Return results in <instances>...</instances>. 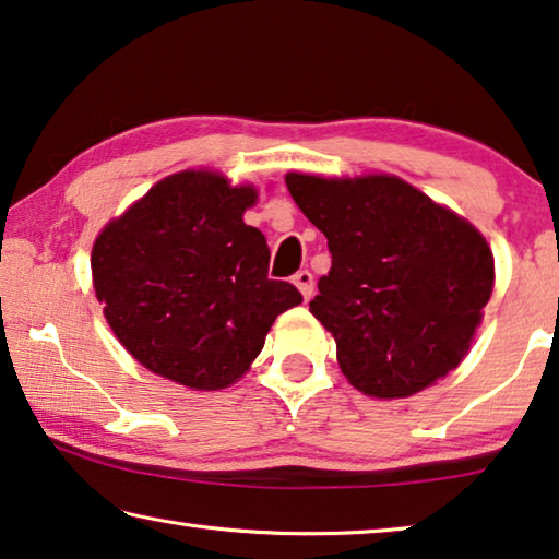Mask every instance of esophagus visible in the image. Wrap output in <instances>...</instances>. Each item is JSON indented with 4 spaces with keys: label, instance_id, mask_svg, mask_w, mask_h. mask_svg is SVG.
Returning <instances> with one entry per match:
<instances>
[{
    "label": "esophagus",
    "instance_id": "obj_1",
    "mask_svg": "<svg viewBox=\"0 0 559 559\" xmlns=\"http://www.w3.org/2000/svg\"><path fill=\"white\" fill-rule=\"evenodd\" d=\"M293 283H296V288L302 293V298H306V300L313 298V293H316V278H313V273H310L308 269L298 271L296 276H293Z\"/></svg>",
    "mask_w": 559,
    "mask_h": 559
}]
</instances>
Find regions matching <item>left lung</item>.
Wrapping results in <instances>:
<instances>
[{
    "label": "left lung",
    "instance_id": "1",
    "mask_svg": "<svg viewBox=\"0 0 559 559\" xmlns=\"http://www.w3.org/2000/svg\"><path fill=\"white\" fill-rule=\"evenodd\" d=\"M333 266L313 313L347 382L377 400L427 390L466 357L493 293V253L459 214L394 175H286Z\"/></svg>",
    "mask_w": 559,
    "mask_h": 559
}]
</instances>
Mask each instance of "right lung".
<instances>
[{
    "mask_svg": "<svg viewBox=\"0 0 559 559\" xmlns=\"http://www.w3.org/2000/svg\"><path fill=\"white\" fill-rule=\"evenodd\" d=\"M251 185L185 169L98 234L93 288L122 347L150 372L224 390L249 370L281 313L302 302L269 278V243L243 212Z\"/></svg>",
    "mask_w": 559,
    "mask_h": 559,
    "instance_id": "obj_1",
    "label": "right lung"
}]
</instances>
